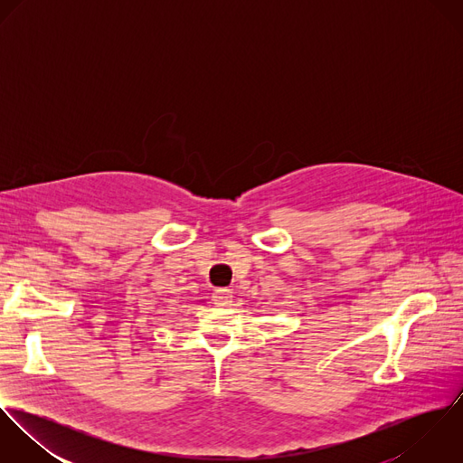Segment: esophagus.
Wrapping results in <instances>:
<instances>
[{"label":"esophagus","instance_id":"obj_1","mask_svg":"<svg viewBox=\"0 0 463 463\" xmlns=\"http://www.w3.org/2000/svg\"><path fill=\"white\" fill-rule=\"evenodd\" d=\"M212 301L217 307H230L233 303V292L230 288H215L212 294Z\"/></svg>","mask_w":463,"mask_h":463}]
</instances>
